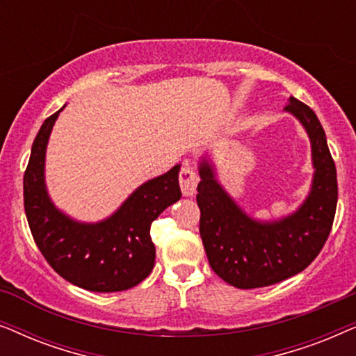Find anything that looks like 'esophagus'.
Instances as JSON below:
<instances>
[{
  "label": "esophagus",
  "mask_w": 356,
  "mask_h": 356,
  "mask_svg": "<svg viewBox=\"0 0 356 356\" xmlns=\"http://www.w3.org/2000/svg\"><path fill=\"white\" fill-rule=\"evenodd\" d=\"M197 183L199 178L196 170L189 165V162L183 163L181 170H179V188H181L184 196H193L196 193Z\"/></svg>",
  "instance_id": "obj_1"
}]
</instances>
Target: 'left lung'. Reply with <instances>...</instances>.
I'll return each mask as SVG.
<instances>
[{"mask_svg":"<svg viewBox=\"0 0 356 356\" xmlns=\"http://www.w3.org/2000/svg\"><path fill=\"white\" fill-rule=\"evenodd\" d=\"M285 110L308 131L316 168L313 189L293 216L261 223L246 216L202 162L197 184L199 233L212 270L236 289H259L289 279L316 259L327 240L337 207V172L318 116L290 97Z\"/></svg>","mask_w":356,"mask_h":356,"instance_id":"obj_1","label":"left lung"}]
</instances>
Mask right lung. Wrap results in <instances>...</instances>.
Masks as SVG:
<instances>
[{"label":"right lung","instance_id":"1","mask_svg":"<svg viewBox=\"0 0 356 356\" xmlns=\"http://www.w3.org/2000/svg\"><path fill=\"white\" fill-rule=\"evenodd\" d=\"M61 110L43 121L24 173V209L33 240L51 269L72 285L100 293L133 289L155 264L150 225L181 197L179 165L136 189L105 222L71 220L50 202L43 181L48 136Z\"/></svg>","mask_w":356,"mask_h":356}]
</instances>
